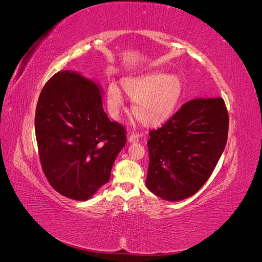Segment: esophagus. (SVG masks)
<instances>
[{
  "label": "esophagus",
  "mask_w": 262,
  "mask_h": 262,
  "mask_svg": "<svg viewBox=\"0 0 262 262\" xmlns=\"http://www.w3.org/2000/svg\"><path fill=\"white\" fill-rule=\"evenodd\" d=\"M128 141L130 142V143H137V142L140 141V136L138 133H132L131 136L129 137Z\"/></svg>",
  "instance_id": "esophagus-1"
}]
</instances>
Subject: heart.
<instances>
[{
	"label": "heart",
	"mask_w": 262,
	"mask_h": 262,
	"mask_svg": "<svg viewBox=\"0 0 262 262\" xmlns=\"http://www.w3.org/2000/svg\"><path fill=\"white\" fill-rule=\"evenodd\" d=\"M123 91L132 101L133 115L146 126H157L167 121L182 98L185 85L178 75L154 72L121 81ZM109 113L118 117L124 108V98L115 84L106 93Z\"/></svg>",
	"instance_id": "obj_1"
}]
</instances>
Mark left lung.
<instances>
[{"label": "left lung", "instance_id": "left-lung-1", "mask_svg": "<svg viewBox=\"0 0 262 262\" xmlns=\"http://www.w3.org/2000/svg\"><path fill=\"white\" fill-rule=\"evenodd\" d=\"M227 133L223 98L186 102L162 128L149 132L146 187L167 201L193 195L215 168Z\"/></svg>", "mask_w": 262, "mask_h": 262}]
</instances>
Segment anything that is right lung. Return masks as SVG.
I'll return each mask as SVG.
<instances>
[{
	"label": "right lung",
	"instance_id": "right-lung-1",
	"mask_svg": "<svg viewBox=\"0 0 262 262\" xmlns=\"http://www.w3.org/2000/svg\"><path fill=\"white\" fill-rule=\"evenodd\" d=\"M100 86L73 71H61L39 96L35 131L42 170L59 193L85 201L110 179L123 148L124 126L102 109Z\"/></svg>",
	"mask_w": 262,
	"mask_h": 262
}]
</instances>
